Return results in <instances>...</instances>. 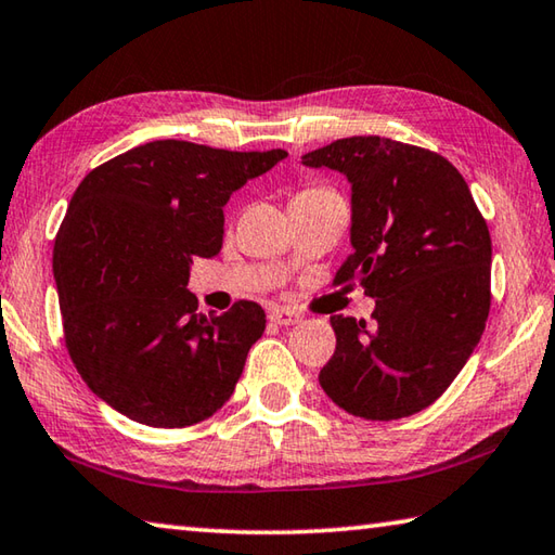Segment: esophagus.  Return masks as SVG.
<instances>
[{"label": "esophagus", "mask_w": 555, "mask_h": 555, "mask_svg": "<svg viewBox=\"0 0 555 555\" xmlns=\"http://www.w3.org/2000/svg\"><path fill=\"white\" fill-rule=\"evenodd\" d=\"M269 321L276 325H296V323H300V315L288 311V308H274V311L269 313Z\"/></svg>", "instance_id": "1"}]
</instances>
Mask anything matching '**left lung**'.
<instances>
[{
	"label": "left lung",
	"instance_id": "left-lung-1",
	"mask_svg": "<svg viewBox=\"0 0 555 555\" xmlns=\"http://www.w3.org/2000/svg\"><path fill=\"white\" fill-rule=\"evenodd\" d=\"M352 185V255L335 284L377 298L374 325L331 315L335 354L318 374L337 406L393 421L430 406L480 343L492 240L457 168L384 137L337 139L304 156Z\"/></svg>",
	"mask_w": 555,
	"mask_h": 555
}]
</instances>
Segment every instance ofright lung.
I'll return each mask as SVG.
<instances>
[{"label": "right lung", "instance_id": "right-lung-1", "mask_svg": "<svg viewBox=\"0 0 555 555\" xmlns=\"http://www.w3.org/2000/svg\"><path fill=\"white\" fill-rule=\"evenodd\" d=\"M286 158L158 139L73 193L53 247L65 347L92 393L137 424L183 428L232 397L267 327L255 300L198 313L193 257L222 247L230 195Z\"/></svg>", "mask_w": 555, "mask_h": 555}]
</instances>
